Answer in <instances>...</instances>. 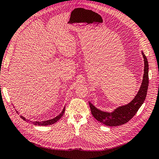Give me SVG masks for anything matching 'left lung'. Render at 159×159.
Masks as SVG:
<instances>
[{"label": "left lung", "mask_w": 159, "mask_h": 159, "mask_svg": "<svg viewBox=\"0 0 159 159\" xmlns=\"http://www.w3.org/2000/svg\"><path fill=\"white\" fill-rule=\"evenodd\" d=\"M141 53L144 59V74L141 88L131 102H129L128 104L116 107L111 112L99 110L91 102H89L93 116L99 122L103 123L107 126L111 127L123 125L128 122L134 116L144 102L149 85V66L148 59L145 55L143 52Z\"/></svg>", "instance_id": "8db88e82"}]
</instances>
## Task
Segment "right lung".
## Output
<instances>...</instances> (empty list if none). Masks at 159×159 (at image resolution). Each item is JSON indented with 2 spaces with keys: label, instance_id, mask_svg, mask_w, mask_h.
Wrapping results in <instances>:
<instances>
[{
  "label": "right lung",
  "instance_id": "obj_1",
  "mask_svg": "<svg viewBox=\"0 0 159 159\" xmlns=\"http://www.w3.org/2000/svg\"><path fill=\"white\" fill-rule=\"evenodd\" d=\"M65 106L63 107V110H62L61 112L57 116L54 117V119H49V120H44V121H30V122H32L34 125H40V126H47V125H51L52 124H54L55 123H57V121L61 119V118L63 116V115L65 112ZM16 112L18 114V111H16ZM20 117L23 119L24 120H30L29 119H27L25 117H24L23 116H20Z\"/></svg>",
  "mask_w": 159,
  "mask_h": 159
}]
</instances>
